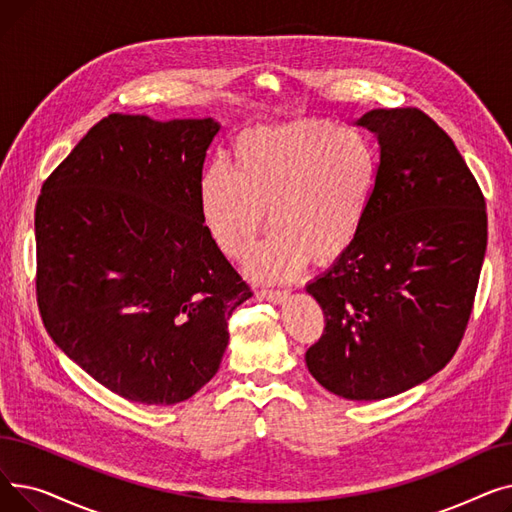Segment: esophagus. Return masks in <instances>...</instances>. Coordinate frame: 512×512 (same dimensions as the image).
Here are the masks:
<instances>
[{
    "label": "esophagus",
    "mask_w": 512,
    "mask_h": 512,
    "mask_svg": "<svg viewBox=\"0 0 512 512\" xmlns=\"http://www.w3.org/2000/svg\"><path fill=\"white\" fill-rule=\"evenodd\" d=\"M259 297L261 299H265V301H270V303H284L286 299H288V292L286 290H270V288H261L259 290Z\"/></svg>",
    "instance_id": "34e87169"
}]
</instances>
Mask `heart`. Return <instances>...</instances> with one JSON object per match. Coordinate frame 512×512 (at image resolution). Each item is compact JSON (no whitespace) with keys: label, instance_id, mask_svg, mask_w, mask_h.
<instances>
[{"label":"heart","instance_id":"heart-1","mask_svg":"<svg viewBox=\"0 0 512 512\" xmlns=\"http://www.w3.org/2000/svg\"><path fill=\"white\" fill-rule=\"evenodd\" d=\"M380 161L361 130L299 120L242 130L230 168L209 166L199 207L213 245L242 261L265 228L274 232L249 263L259 280H288L313 259L330 265L351 249L369 215Z\"/></svg>","mask_w":512,"mask_h":512}]
</instances>
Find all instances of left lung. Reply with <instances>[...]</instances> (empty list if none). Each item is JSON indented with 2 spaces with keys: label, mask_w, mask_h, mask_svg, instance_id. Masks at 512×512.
I'll return each mask as SVG.
<instances>
[{
  "label": "left lung",
  "mask_w": 512,
  "mask_h": 512,
  "mask_svg": "<svg viewBox=\"0 0 512 512\" xmlns=\"http://www.w3.org/2000/svg\"><path fill=\"white\" fill-rule=\"evenodd\" d=\"M380 172L355 245L307 286L326 317L305 355L348 400L432 378L459 348L488 245L481 188L448 134L417 107L371 110Z\"/></svg>",
  "instance_id": "left-lung-1"
}]
</instances>
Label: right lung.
I'll use <instances>...</instances> for the list:
<instances>
[{
	"label": "right lung",
	"mask_w": 512,
	"mask_h": 512,
	"mask_svg": "<svg viewBox=\"0 0 512 512\" xmlns=\"http://www.w3.org/2000/svg\"><path fill=\"white\" fill-rule=\"evenodd\" d=\"M220 124L99 120L41 186L37 305L62 351L114 394L176 405L220 369L251 286L213 245L199 180Z\"/></svg>",
	"instance_id": "add662e5"
}]
</instances>
